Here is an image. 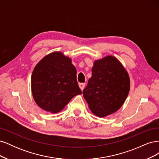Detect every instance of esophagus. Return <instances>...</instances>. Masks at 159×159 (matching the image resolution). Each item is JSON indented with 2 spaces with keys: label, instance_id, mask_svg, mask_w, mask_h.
<instances>
[{
  "label": "esophagus",
  "instance_id": "obj_1",
  "mask_svg": "<svg viewBox=\"0 0 159 159\" xmlns=\"http://www.w3.org/2000/svg\"><path fill=\"white\" fill-rule=\"evenodd\" d=\"M85 83H80V84H79V86H80V89H81V90L84 89V87H85Z\"/></svg>",
  "mask_w": 159,
  "mask_h": 159
}]
</instances>
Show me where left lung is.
I'll return each mask as SVG.
<instances>
[{"label": "left lung", "mask_w": 159, "mask_h": 159, "mask_svg": "<svg viewBox=\"0 0 159 159\" xmlns=\"http://www.w3.org/2000/svg\"><path fill=\"white\" fill-rule=\"evenodd\" d=\"M91 71L83 90L84 98L93 113L104 117L123 105L129 92V77L121 62L113 56L95 61Z\"/></svg>", "instance_id": "8db88e82"}]
</instances>
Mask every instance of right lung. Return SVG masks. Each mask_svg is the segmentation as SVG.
<instances>
[{"label": "right lung", "mask_w": 159, "mask_h": 159, "mask_svg": "<svg viewBox=\"0 0 159 159\" xmlns=\"http://www.w3.org/2000/svg\"><path fill=\"white\" fill-rule=\"evenodd\" d=\"M71 60L56 52L44 57L32 74L33 98L38 106L51 113L60 111L75 95L81 94Z\"/></svg>", "instance_id": "obj_1"}]
</instances>
